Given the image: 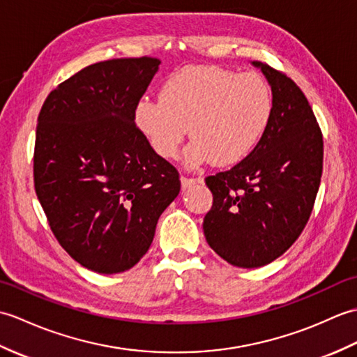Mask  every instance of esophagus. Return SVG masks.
<instances>
[{"label":"esophagus","mask_w":357,"mask_h":357,"mask_svg":"<svg viewBox=\"0 0 357 357\" xmlns=\"http://www.w3.org/2000/svg\"><path fill=\"white\" fill-rule=\"evenodd\" d=\"M180 181H181V189L186 191V189H189L191 186H194L197 183H202L203 180L202 178H194V177H181Z\"/></svg>","instance_id":"1"}]
</instances>
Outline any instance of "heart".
I'll use <instances>...</instances> for the list:
<instances>
[{"mask_svg": "<svg viewBox=\"0 0 357 357\" xmlns=\"http://www.w3.org/2000/svg\"><path fill=\"white\" fill-rule=\"evenodd\" d=\"M272 114L273 93L261 75L188 67L166 79L160 99L137 102L134 122L158 155L177 157L189 128V166H231L258 146Z\"/></svg>", "mask_w": 357, "mask_h": 357, "instance_id": "b5f03b06", "label": "heart"}]
</instances>
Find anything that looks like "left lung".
Instances as JSON below:
<instances>
[{"label":"left lung","instance_id":"1","mask_svg":"<svg viewBox=\"0 0 357 357\" xmlns=\"http://www.w3.org/2000/svg\"><path fill=\"white\" fill-rule=\"evenodd\" d=\"M273 93L271 125L234 168L206 177L213 195L206 241L229 264L253 268L281 257L304 231L318 194L324 142L313 109L291 79L253 61Z\"/></svg>","mask_w":357,"mask_h":357}]
</instances>
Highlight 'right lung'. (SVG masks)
Instances as JSON below:
<instances>
[{
  "instance_id": "obj_1",
  "label": "right lung",
  "mask_w": 357,
  "mask_h": 357,
  "mask_svg": "<svg viewBox=\"0 0 357 357\" xmlns=\"http://www.w3.org/2000/svg\"><path fill=\"white\" fill-rule=\"evenodd\" d=\"M158 66L144 56L85 67L47 96L38 116V200L59 244L93 272L137 264L180 192L177 169L134 122Z\"/></svg>"
}]
</instances>
